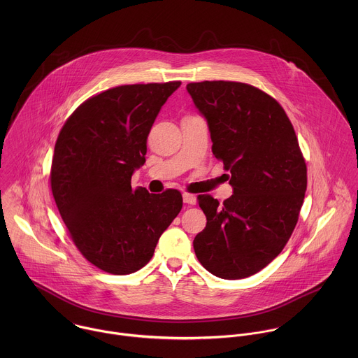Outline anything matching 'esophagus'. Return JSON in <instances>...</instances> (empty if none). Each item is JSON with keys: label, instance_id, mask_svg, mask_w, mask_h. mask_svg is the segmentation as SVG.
Listing matches in <instances>:
<instances>
[{"label": "esophagus", "instance_id": "34e87169", "mask_svg": "<svg viewBox=\"0 0 358 358\" xmlns=\"http://www.w3.org/2000/svg\"><path fill=\"white\" fill-rule=\"evenodd\" d=\"M183 201L185 204L194 205L197 203V197L194 194H189V193H183Z\"/></svg>", "mask_w": 358, "mask_h": 358}]
</instances>
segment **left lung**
I'll return each instance as SVG.
<instances>
[{
	"label": "left lung",
	"mask_w": 358,
	"mask_h": 358,
	"mask_svg": "<svg viewBox=\"0 0 358 358\" xmlns=\"http://www.w3.org/2000/svg\"><path fill=\"white\" fill-rule=\"evenodd\" d=\"M186 90L233 187L223 204L199 196L206 226L193 241L194 252L213 275L245 278L288 243L305 200L306 162L288 115L270 95L234 81L192 83Z\"/></svg>",
	"instance_id": "obj_1"
}]
</instances>
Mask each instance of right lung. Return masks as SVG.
Masks as SVG:
<instances>
[{"label": "right lung", "instance_id": "obj_1", "mask_svg": "<svg viewBox=\"0 0 358 358\" xmlns=\"http://www.w3.org/2000/svg\"><path fill=\"white\" fill-rule=\"evenodd\" d=\"M180 81L107 90L80 104L59 132L51 187L59 213L83 256L110 274L149 263L161 234L182 209L180 192L150 194L131 178L148 136Z\"/></svg>", "mask_w": 358, "mask_h": 358}]
</instances>
